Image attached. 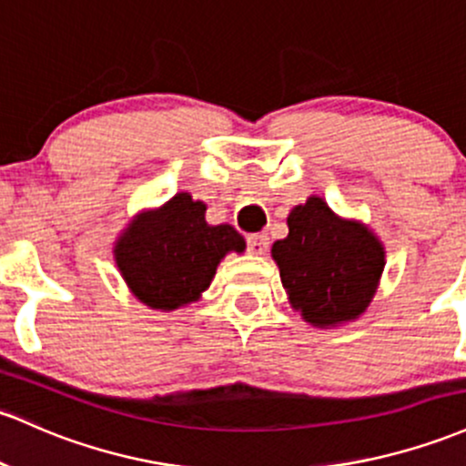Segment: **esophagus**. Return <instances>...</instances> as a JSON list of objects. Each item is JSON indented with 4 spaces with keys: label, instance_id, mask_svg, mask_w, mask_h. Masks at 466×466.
I'll use <instances>...</instances> for the list:
<instances>
[{
    "label": "esophagus",
    "instance_id": "1",
    "mask_svg": "<svg viewBox=\"0 0 466 466\" xmlns=\"http://www.w3.org/2000/svg\"><path fill=\"white\" fill-rule=\"evenodd\" d=\"M269 248V237L268 234H249L248 237V249L252 254H265Z\"/></svg>",
    "mask_w": 466,
    "mask_h": 466
}]
</instances>
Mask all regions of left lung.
<instances>
[{
    "instance_id": "left-lung-1",
    "label": "left lung",
    "mask_w": 466,
    "mask_h": 466,
    "mask_svg": "<svg viewBox=\"0 0 466 466\" xmlns=\"http://www.w3.org/2000/svg\"><path fill=\"white\" fill-rule=\"evenodd\" d=\"M289 234L272 245L289 305L316 327L365 314L385 269V248L360 221H345L320 197L296 206Z\"/></svg>"
}]
</instances>
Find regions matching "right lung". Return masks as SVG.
<instances>
[{"label":"right lung","mask_w":466,"mask_h":466,"mask_svg":"<svg viewBox=\"0 0 466 466\" xmlns=\"http://www.w3.org/2000/svg\"><path fill=\"white\" fill-rule=\"evenodd\" d=\"M232 225H208L206 203L178 192L158 209L132 218L115 260L132 294L152 309L172 311L203 294L228 252H243Z\"/></svg>","instance_id":"add662e5"}]
</instances>
